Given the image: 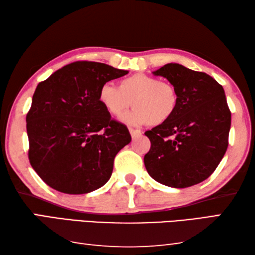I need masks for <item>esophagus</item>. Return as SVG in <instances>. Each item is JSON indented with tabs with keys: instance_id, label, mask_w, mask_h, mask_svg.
<instances>
[{
	"instance_id": "obj_1",
	"label": "esophagus",
	"mask_w": 255,
	"mask_h": 255,
	"mask_svg": "<svg viewBox=\"0 0 255 255\" xmlns=\"http://www.w3.org/2000/svg\"><path fill=\"white\" fill-rule=\"evenodd\" d=\"M129 132H130V135L132 138H136V137H139L141 136V131L138 130V129H132V128H129Z\"/></svg>"
}]
</instances>
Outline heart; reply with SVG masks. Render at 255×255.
<instances>
[{"instance_id":"heart-1","label":"heart","mask_w":255,"mask_h":255,"mask_svg":"<svg viewBox=\"0 0 255 255\" xmlns=\"http://www.w3.org/2000/svg\"><path fill=\"white\" fill-rule=\"evenodd\" d=\"M98 99L106 112L115 118H122L131 107L135 108L126 120L132 125L159 126L173 118L178 107L179 97L176 87L168 81L145 73H136L119 82L104 83Z\"/></svg>"}]
</instances>
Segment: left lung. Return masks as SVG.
<instances>
[{
  "label": "left lung",
  "instance_id": "1",
  "mask_svg": "<svg viewBox=\"0 0 255 255\" xmlns=\"http://www.w3.org/2000/svg\"><path fill=\"white\" fill-rule=\"evenodd\" d=\"M152 73L173 83L179 103L172 119L145 132L150 140L145 167L166 186H193L210 177L228 149L231 112L224 89L205 72L178 63Z\"/></svg>",
  "mask_w": 255,
  "mask_h": 255
}]
</instances>
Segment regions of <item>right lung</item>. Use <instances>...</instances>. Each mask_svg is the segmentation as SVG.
Here are the masks:
<instances>
[{
	"label": "right lung",
	"mask_w": 255,
	"mask_h": 255,
	"mask_svg": "<svg viewBox=\"0 0 255 255\" xmlns=\"http://www.w3.org/2000/svg\"><path fill=\"white\" fill-rule=\"evenodd\" d=\"M127 73L105 63L76 61L36 87L26 115L29 160L50 187L87 194L108 182L116 155L131 136L106 112L98 94L104 83Z\"/></svg>",
	"instance_id": "1"
}]
</instances>
